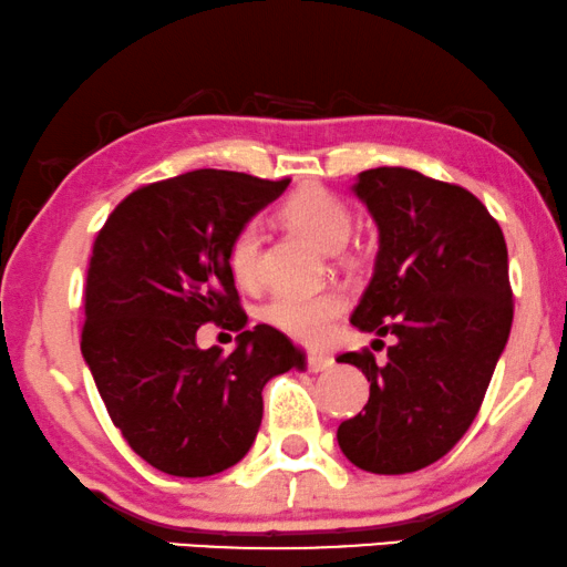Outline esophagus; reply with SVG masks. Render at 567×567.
I'll return each instance as SVG.
<instances>
[{"label":"esophagus","mask_w":567,"mask_h":567,"mask_svg":"<svg viewBox=\"0 0 567 567\" xmlns=\"http://www.w3.org/2000/svg\"><path fill=\"white\" fill-rule=\"evenodd\" d=\"M306 367H308V371H326V369L333 367V359L323 351H312L310 349V351H306Z\"/></svg>","instance_id":"34e87169"}]
</instances>
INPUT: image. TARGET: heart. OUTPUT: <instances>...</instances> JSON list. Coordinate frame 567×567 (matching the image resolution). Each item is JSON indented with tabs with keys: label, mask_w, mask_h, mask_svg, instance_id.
Returning <instances> with one entry per match:
<instances>
[{
	"label": "heart",
	"mask_w": 567,
	"mask_h": 567,
	"mask_svg": "<svg viewBox=\"0 0 567 567\" xmlns=\"http://www.w3.org/2000/svg\"><path fill=\"white\" fill-rule=\"evenodd\" d=\"M280 218L292 231L308 236L312 244H318L326 251L341 247L349 239L353 226L349 203L331 190L318 188V185L292 193L282 203ZM341 257L351 259L353 255ZM226 269H229L231 280L244 290L259 287V231L255 226H241L231 236L229 247H226ZM343 308V295L326 287V290L306 295H277L261 310V318L277 331L298 338L302 343H318L331 331V323L341 316Z\"/></svg>",
	"instance_id": "1"
}]
</instances>
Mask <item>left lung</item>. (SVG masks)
I'll list each match as a JSON object with an SVG mask.
<instances>
[{"label": "left lung", "mask_w": 567, "mask_h": 567, "mask_svg": "<svg viewBox=\"0 0 567 567\" xmlns=\"http://www.w3.org/2000/svg\"><path fill=\"white\" fill-rule=\"evenodd\" d=\"M353 190L379 226V255L351 326L394 343L384 364L369 349L338 357L371 382L338 445L353 466L394 476L441 461L476 420L512 331L509 261L499 221L461 185L374 167Z\"/></svg>", "instance_id": "obj_1"}]
</instances>
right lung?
<instances>
[{
	"label": "right lung",
	"instance_id": "add662e5",
	"mask_svg": "<svg viewBox=\"0 0 567 567\" xmlns=\"http://www.w3.org/2000/svg\"><path fill=\"white\" fill-rule=\"evenodd\" d=\"M290 185L193 171L132 190L101 226L83 285L81 353L114 427L181 478L239 463L261 425V390L302 367L272 326H247L226 269L231 236ZM203 322L240 333L231 354L197 349Z\"/></svg>",
	"mask_w": 567,
	"mask_h": 567
}]
</instances>
